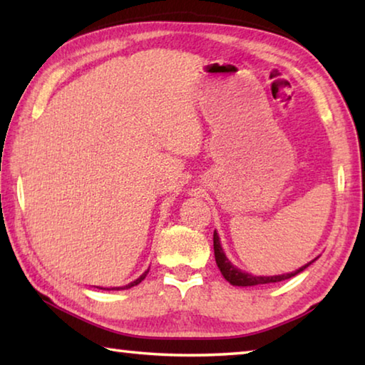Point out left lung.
Listing matches in <instances>:
<instances>
[{
  "label": "left lung",
  "instance_id": "obj_1",
  "mask_svg": "<svg viewBox=\"0 0 365 365\" xmlns=\"http://www.w3.org/2000/svg\"><path fill=\"white\" fill-rule=\"evenodd\" d=\"M214 256H215V264H217V267L222 272V275H224V279L235 287H256V285H265V283H275V282L292 279V277L298 275L299 272L307 269L309 265H311L317 259L316 257L314 261L307 262L306 265H302V267L292 272V274L272 275V277H256V275L248 274V272L240 270L238 267H235L230 261H228L224 250H222V246H220V240H219L217 232H214Z\"/></svg>",
  "mask_w": 365,
  "mask_h": 365
}]
</instances>
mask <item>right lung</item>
Here are the masks:
<instances>
[{"instance_id": "1", "label": "right lung", "mask_w": 365, "mask_h": 365, "mask_svg": "<svg viewBox=\"0 0 365 365\" xmlns=\"http://www.w3.org/2000/svg\"><path fill=\"white\" fill-rule=\"evenodd\" d=\"M148 272H150V269H148L145 274H141L137 280L135 282H132V283H128V285H125V287H114V288H101V287H96V288H100V289H128V288H132V287H135V285H138V283H141V280H145V277L148 275Z\"/></svg>"}]
</instances>
